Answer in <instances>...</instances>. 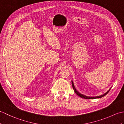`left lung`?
Segmentation results:
<instances>
[{"label": "left lung", "instance_id": "1", "mask_svg": "<svg viewBox=\"0 0 124 124\" xmlns=\"http://www.w3.org/2000/svg\"><path fill=\"white\" fill-rule=\"evenodd\" d=\"M71 83H72V87L73 88V90H74L76 94H77V95H78L79 96H80L81 97H82V98L85 99H97V98H101V97H102L104 96L105 95H107L108 93V92L110 90V89H111V88H110L109 89V90L106 92V93H105L104 94H103V95H100V96H88L85 95H83L82 94H81L78 91H77V89H76V88H75V87L74 86V84H73V81L72 80L71 81Z\"/></svg>", "mask_w": 124, "mask_h": 124}]
</instances>
